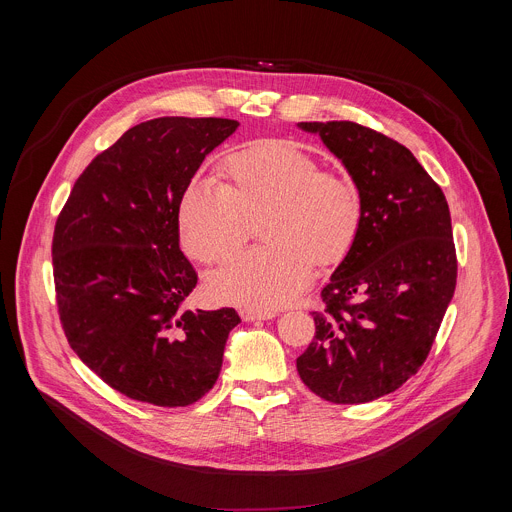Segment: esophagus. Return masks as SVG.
Masks as SVG:
<instances>
[{
    "label": "esophagus",
    "instance_id": "34e87169",
    "mask_svg": "<svg viewBox=\"0 0 512 512\" xmlns=\"http://www.w3.org/2000/svg\"><path fill=\"white\" fill-rule=\"evenodd\" d=\"M241 318H243L245 322L271 320V318H275V312H271V310H251V308H245V310H241Z\"/></svg>",
    "mask_w": 512,
    "mask_h": 512
}]
</instances>
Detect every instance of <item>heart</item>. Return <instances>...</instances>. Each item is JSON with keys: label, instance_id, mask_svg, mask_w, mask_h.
<instances>
[{"label": "heart", "instance_id": "b5f03b06", "mask_svg": "<svg viewBox=\"0 0 512 512\" xmlns=\"http://www.w3.org/2000/svg\"><path fill=\"white\" fill-rule=\"evenodd\" d=\"M225 186L190 184L178 206L180 239L188 255L212 263L233 255L265 214L267 243L231 259L208 279L221 304L251 310L279 308L298 298L314 263L346 257L360 227L356 186L289 141H265L233 154L223 166Z\"/></svg>", "mask_w": 512, "mask_h": 512}]
</instances>
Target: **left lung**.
I'll use <instances>...</instances> for the list:
<instances>
[{"label": "left lung", "instance_id": "1", "mask_svg": "<svg viewBox=\"0 0 512 512\" xmlns=\"http://www.w3.org/2000/svg\"><path fill=\"white\" fill-rule=\"evenodd\" d=\"M360 196L354 245L312 312L298 373L318 397L356 405L397 391L425 362L454 298L458 261L446 196L395 139L352 121H304Z\"/></svg>", "mask_w": 512, "mask_h": 512}]
</instances>
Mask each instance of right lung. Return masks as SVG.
Segmentation results:
<instances>
[{
    "instance_id": "add662e5",
    "label": "right lung",
    "mask_w": 512,
    "mask_h": 512,
    "mask_svg": "<svg viewBox=\"0 0 512 512\" xmlns=\"http://www.w3.org/2000/svg\"><path fill=\"white\" fill-rule=\"evenodd\" d=\"M235 119L158 117L127 129L72 186L52 239L70 348L109 387L158 407L204 397L223 367L233 308L184 310L198 275L180 251L178 206Z\"/></svg>"
}]
</instances>
